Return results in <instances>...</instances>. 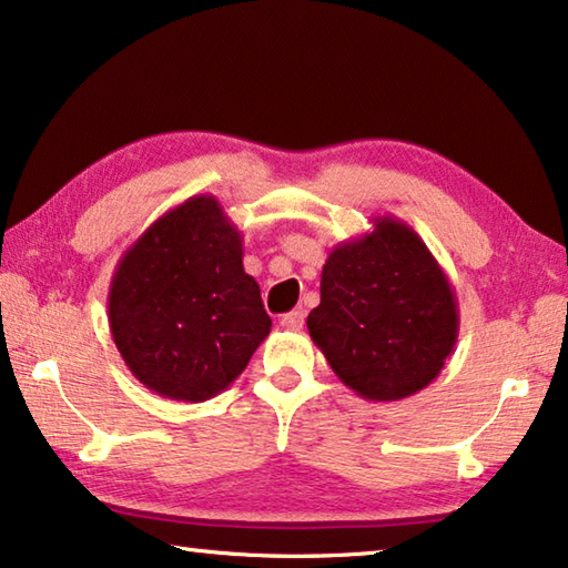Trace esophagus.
<instances>
[{"mask_svg":"<svg viewBox=\"0 0 568 568\" xmlns=\"http://www.w3.org/2000/svg\"><path fill=\"white\" fill-rule=\"evenodd\" d=\"M303 323H305V313L303 311H291V313H285L283 318H281V325H283V328H287V331H301Z\"/></svg>","mask_w":568,"mask_h":568,"instance_id":"obj_1","label":"esophagus"}]
</instances>
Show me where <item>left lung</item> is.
I'll list each match as a JSON object with an SVG mask.
<instances>
[{
  "mask_svg": "<svg viewBox=\"0 0 568 568\" xmlns=\"http://www.w3.org/2000/svg\"><path fill=\"white\" fill-rule=\"evenodd\" d=\"M307 333L345 386L390 403L436 381L458 338V305L416 230L383 215L373 233L331 250Z\"/></svg>",
  "mask_w": 568,
  "mask_h": 568,
  "instance_id": "left-lung-1",
  "label": "left lung"
}]
</instances>
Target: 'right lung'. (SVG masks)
I'll return each mask as SVG.
<instances>
[{"mask_svg":"<svg viewBox=\"0 0 568 568\" xmlns=\"http://www.w3.org/2000/svg\"><path fill=\"white\" fill-rule=\"evenodd\" d=\"M108 307L132 376L185 403L223 393L273 325L243 267V235L213 195L168 210L124 250Z\"/></svg>","mask_w":568,"mask_h":568,"instance_id":"1","label":"right lung"}]
</instances>
